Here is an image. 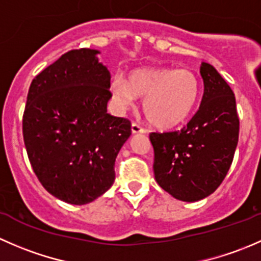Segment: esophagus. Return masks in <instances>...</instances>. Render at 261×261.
Segmentation results:
<instances>
[{"label":"esophagus","mask_w":261,"mask_h":261,"mask_svg":"<svg viewBox=\"0 0 261 261\" xmlns=\"http://www.w3.org/2000/svg\"><path fill=\"white\" fill-rule=\"evenodd\" d=\"M131 133L133 134H145V128L140 127V126L138 125V123L133 122V125H131Z\"/></svg>","instance_id":"1"}]
</instances>
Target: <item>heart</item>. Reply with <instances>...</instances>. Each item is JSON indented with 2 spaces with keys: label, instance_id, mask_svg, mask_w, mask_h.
<instances>
[{
  "label": "heart",
  "instance_id": "1",
  "mask_svg": "<svg viewBox=\"0 0 261 261\" xmlns=\"http://www.w3.org/2000/svg\"><path fill=\"white\" fill-rule=\"evenodd\" d=\"M198 77L189 69L169 67L136 68L127 80L116 75L111 91L123 107L133 106L136 97L144 99L143 111L150 125L169 131L183 125L199 97Z\"/></svg>",
  "mask_w": 261,
  "mask_h": 261
}]
</instances>
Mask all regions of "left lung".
Segmentation results:
<instances>
[{"label": "left lung", "instance_id": "obj_1", "mask_svg": "<svg viewBox=\"0 0 261 261\" xmlns=\"http://www.w3.org/2000/svg\"><path fill=\"white\" fill-rule=\"evenodd\" d=\"M203 97L197 114L174 133L150 134L156 183L174 198L196 202L225 179L239 143L232 89L208 63L201 64Z\"/></svg>", "mask_w": 261, "mask_h": 261}]
</instances>
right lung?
I'll return each mask as SVG.
<instances>
[{"label": "right lung", "mask_w": 261, "mask_h": 261, "mask_svg": "<svg viewBox=\"0 0 261 261\" xmlns=\"http://www.w3.org/2000/svg\"><path fill=\"white\" fill-rule=\"evenodd\" d=\"M99 50H70L30 84L22 118L29 160L44 188L70 204H87L115 181V160L130 121L107 114L111 74Z\"/></svg>", "instance_id": "obj_1"}]
</instances>
